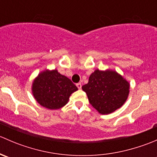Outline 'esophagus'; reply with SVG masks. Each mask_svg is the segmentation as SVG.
Returning a JSON list of instances; mask_svg holds the SVG:
<instances>
[{"instance_id":"1","label":"esophagus","mask_w":157,"mask_h":157,"mask_svg":"<svg viewBox=\"0 0 157 157\" xmlns=\"http://www.w3.org/2000/svg\"><path fill=\"white\" fill-rule=\"evenodd\" d=\"M77 88L79 89V90H80V89H81V87H82V85H81V83H77Z\"/></svg>"}]
</instances>
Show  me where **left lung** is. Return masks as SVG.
<instances>
[{"label":"left lung","instance_id":"obj_1","mask_svg":"<svg viewBox=\"0 0 157 157\" xmlns=\"http://www.w3.org/2000/svg\"><path fill=\"white\" fill-rule=\"evenodd\" d=\"M82 89L93 108L102 115H108L121 108L126 102L130 83L116 71L96 69Z\"/></svg>","mask_w":157,"mask_h":157}]
</instances>
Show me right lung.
Instances as JSON below:
<instances>
[{"mask_svg":"<svg viewBox=\"0 0 157 157\" xmlns=\"http://www.w3.org/2000/svg\"><path fill=\"white\" fill-rule=\"evenodd\" d=\"M78 90L69 78L58 70H45L39 74L32 85L35 99L48 109H59L67 103L73 93Z\"/></svg>","mask_w":157,"mask_h":157,"instance_id":"1","label":"right lung"}]
</instances>
